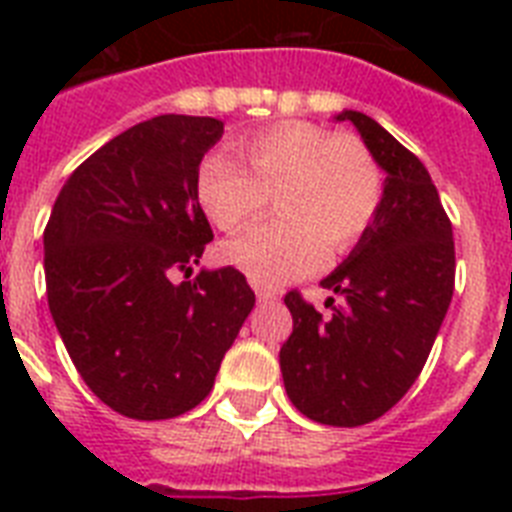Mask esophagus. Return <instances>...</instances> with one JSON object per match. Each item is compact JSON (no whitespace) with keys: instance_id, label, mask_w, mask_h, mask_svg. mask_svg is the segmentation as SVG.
Listing matches in <instances>:
<instances>
[{"instance_id":"34e87169","label":"esophagus","mask_w":512,"mask_h":512,"mask_svg":"<svg viewBox=\"0 0 512 512\" xmlns=\"http://www.w3.org/2000/svg\"><path fill=\"white\" fill-rule=\"evenodd\" d=\"M257 300H260V303H273V300H279V292H276V289L257 287Z\"/></svg>"}]
</instances>
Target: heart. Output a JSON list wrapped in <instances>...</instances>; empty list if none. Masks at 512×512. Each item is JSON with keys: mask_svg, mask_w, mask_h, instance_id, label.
Instances as JSON below:
<instances>
[{"mask_svg": "<svg viewBox=\"0 0 512 512\" xmlns=\"http://www.w3.org/2000/svg\"><path fill=\"white\" fill-rule=\"evenodd\" d=\"M231 148L239 164L225 154L201 159L196 196L225 233L257 220L271 196L279 217L223 247L225 260L255 284H287L327 255H348L380 212V167L353 135L287 119L241 135Z\"/></svg>", "mask_w": 512, "mask_h": 512, "instance_id": "heart-1", "label": "heart"}]
</instances>
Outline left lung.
<instances>
[{
    "label": "left lung",
    "mask_w": 512,
    "mask_h": 512,
    "mask_svg": "<svg viewBox=\"0 0 512 512\" xmlns=\"http://www.w3.org/2000/svg\"><path fill=\"white\" fill-rule=\"evenodd\" d=\"M388 172L380 212L350 257L321 281L342 297L329 316L292 289V335L279 361L289 401L311 420L356 428L377 420L420 377L454 292L452 220L425 164L388 130L342 111Z\"/></svg>",
    "instance_id": "left-lung-1"
}]
</instances>
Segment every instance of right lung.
<instances>
[{
	"mask_svg": "<svg viewBox=\"0 0 512 512\" xmlns=\"http://www.w3.org/2000/svg\"><path fill=\"white\" fill-rule=\"evenodd\" d=\"M220 135L212 116L135 124L71 172L44 228L47 303L68 356L132 420L199 406L255 305L231 265L188 281L212 241L196 170Z\"/></svg>",
	"mask_w": 512,
	"mask_h": 512,
	"instance_id": "right-lung-1",
	"label": "right lung"
}]
</instances>
